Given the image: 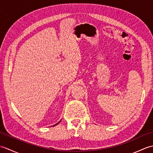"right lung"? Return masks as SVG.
Segmentation results:
<instances>
[{
	"instance_id": "right-lung-1",
	"label": "right lung",
	"mask_w": 153,
	"mask_h": 153,
	"mask_svg": "<svg viewBox=\"0 0 153 153\" xmlns=\"http://www.w3.org/2000/svg\"><path fill=\"white\" fill-rule=\"evenodd\" d=\"M60 121H61V120H60V121H59V122H58L57 123H56V124H55V125H53V126H56V125H58V123H59L60 122Z\"/></svg>"
}]
</instances>
